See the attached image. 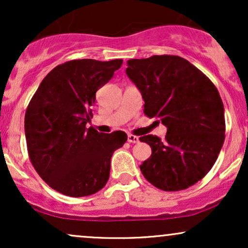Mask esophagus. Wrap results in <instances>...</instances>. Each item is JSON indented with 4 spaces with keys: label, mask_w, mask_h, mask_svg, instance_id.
Returning <instances> with one entry per match:
<instances>
[{
    "label": "esophagus",
    "mask_w": 248,
    "mask_h": 248,
    "mask_svg": "<svg viewBox=\"0 0 248 248\" xmlns=\"http://www.w3.org/2000/svg\"><path fill=\"white\" fill-rule=\"evenodd\" d=\"M128 142H130V143H138V142H140V139H139V136H135V135H132V134H129L127 138Z\"/></svg>",
    "instance_id": "obj_1"
}]
</instances>
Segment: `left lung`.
<instances>
[{
    "label": "left lung",
    "instance_id": "obj_1",
    "mask_svg": "<svg viewBox=\"0 0 248 248\" xmlns=\"http://www.w3.org/2000/svg\"><path fill=\"white\" fill-rule=\"evenodd\" d=\"M127 76L140 90L144 114L167 127L161 140L141 136L152 156L140 166L149 183L179 191L201 181L217 161L225 140L224 105L217 87L178 56L129 59Z\"/></svg>",
    "mask_w": 248,
    "mask_h": 248
}]
</instances>
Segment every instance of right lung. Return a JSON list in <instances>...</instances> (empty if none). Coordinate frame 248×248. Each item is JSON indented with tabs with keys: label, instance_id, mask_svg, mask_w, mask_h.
I'll return each mask as SVG.
<instances>
[{
	"label": "right lung",
	"instance_id": "right-lung-1",
	"mask_svg": "<svg viewBox=\"0 0 248 248\" xmlns=\"http://www.w3.org/2000/svg\"><path fill=\"white\" fill-rule=\"evenodd\" d=\"M122 59H75L58 65L37 88L24 119L28 154L43 181L71 197L98 192L109 178L110 158L127 141L86 128L99 88L112 79Z\"/></svg>",
	"mask_w": 248,
	"mask_h": 248
}]
</instances>
